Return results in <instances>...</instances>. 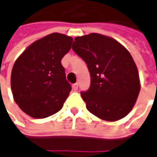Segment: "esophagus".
<instances>
[{"mask_svg":"<svg viewBox=\"0 0 157 157\" xmlns=\"http://www.w3.org/2000/svg\"><path fill=\"white\" fill-rule=\"evenodd\" d=\"M72 86L73 90H78V83H75V84H73Z\"/></svg>","mask_w":157,"mask_h":157,"instance_id":"34e87169","label":"esophagus"}]
</instances>
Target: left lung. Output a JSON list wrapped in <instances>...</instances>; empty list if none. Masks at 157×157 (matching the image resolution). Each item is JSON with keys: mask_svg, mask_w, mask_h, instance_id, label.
Returning a JSON list of instances; mask_svg holds the SVG:
<instances>
[{"mask_svg": "<svg viewBox=\"0 0 157 157\" xmlns=\"http://www.w3.org/2000/svg\"><path fill=\"white\" fill-rule=\"evenodd\" d=\"M72 49L87 64L89 90L81 97L90 112L107 121H116L132 109L140 91L137 66L129 51L107 36H77Z\"/></svg>", "mask_w": 157, "mask_h": 157, "instance_id": "1", "label": "left lung"}]
</instances>
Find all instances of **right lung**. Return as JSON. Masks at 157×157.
Here are the masks:
<instances>
[{
  "instance_id": "obj_1",
  "label": "right lung",
  "mask_w": 157,
  "mask_h": 157,
  "mask_svg": "<svg viewBox=\"0 0 157 157\" xmlns=\"http://www.w3.org/2000/svg\"><path fill=\"white\" fill-rule=\"evenodd\" d=\"M72 43L69 36L52 33L31 44L14 62L12 93L15 102L31 117H48L63 107L72 87L61 59Z\"/></svg>"
}]
</instances>
